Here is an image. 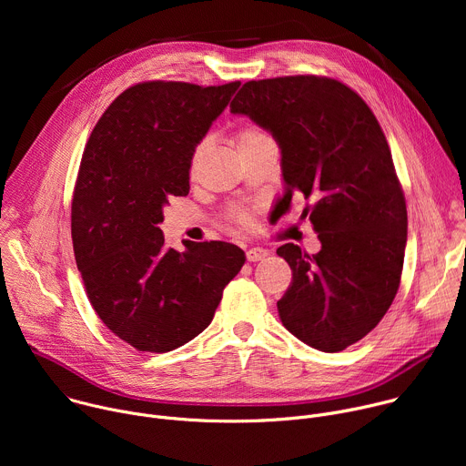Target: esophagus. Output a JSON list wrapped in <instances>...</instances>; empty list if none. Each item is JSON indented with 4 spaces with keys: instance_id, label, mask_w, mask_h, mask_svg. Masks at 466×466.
Here are the masks:
<instances>
[{
    "instance_id": "34e87169",
    "label": "esophagus",
    "mask_w": 466,
    "mask_h": 466,
    "mask_svg": "<svg viewBox=\"0 0 466 466\" xmlns=\"http://www.w3.org/2000/svg\"><path fill=\"white\" fill-rule=\"evenodd\" d=\"M268 254H269V250H268V248H261V247H254V248H248V250L245 252V256H247L248 261H259V259H263Z\"/></svg>"
}]
</instances>
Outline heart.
Segmentation results:
<instances>
[{
  "label": "heart",
  "instance_id": "1",
  "mask_svg": "<svg viewBox=\"0 0 466 466\" xmlns=\"http://www.w3.org/2000/svg\"><path fill=\"white\" fill-rule=\"evenodd\" d=\"M269 140H271V138H269L268 135H265V132H263L261 128H258V127H254V125H247V127H241V128L236 132L234 144H236V149H238V153H239V151H243V149L259 146V144L269 142ZM205 151H207V144H201V146H198V147L195 149L193 158H191V171L197 169V166H198V162H201ZM241 221L247 223L245 218H243Z\"/></svg>",
  "mask_w": 466,
  "mask_h": 466
}]
</instances>
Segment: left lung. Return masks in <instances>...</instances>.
<instances>
[{"mask_svg":"<svg viewBox=\"0 0 466 466\" xmlns=\"http://www.w3.org/2000/svg\"><path fill=\"white\" fill-rule=\"evenodd\" d=\"M232 114L271 132L282 153L284 212L309 205L317 254L279 247L293 280L277 302L302 343L341 352L381 320L400 286L408 210L383 130L367 103L336 79L317 76L248 81Z\"/></svg>","mask_w":466,"mask_h":466,"instance_id":"8db88e82","label":"left lung"}]
</instances>
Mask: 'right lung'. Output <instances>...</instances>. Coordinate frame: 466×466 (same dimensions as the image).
Returning a JSON list of instances; mask_svg holds the SVG:
<instances>
[{"instance_id":"add662e5","label":"right lung","mask_w":466,"mask_h":466,"mask_svg":"<svg viewBox=\"0 0 466 466\" xmlns=\"http://www.w3.org/2000/svg\"><path fill=\"white\" fill-rule=\"evenodd\" d=\"M239 83H140L117 96L86 144L72 239L86 295L105 326L140 352H169L212 322L245 252L225 241L167 248L160 223L189 193L195 147Z\"/></svg>"}]
</instances>
